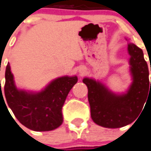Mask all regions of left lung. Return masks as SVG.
I'll list each match as a JSON object with an SVG mask.
<instances>
[{
  "label": "left lung",
  "mask_w": 151,
  "mask_h": 151,
  "mask_svg": "<svg viewBox=\"0 0 151 151\" xmlns=\"http://www.w3.org/2000/svg\"><path fill=\"white\" fill-rule=\"evenodd\" d=\"M128 51L131 56L129 64L132 83L126 93L115 94L98 81L89 78L83 80L88 87L92 119L101 127L117 129L132 123L143 111L150 91L149 70L143 51L132 43L128 45Z\"/></svg>",
  "instance_id": "8db88e82"
}]
</instances>
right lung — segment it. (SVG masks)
<instances>
[{
  "label": "right lung",
  "mask_w": 151,
  "mask_h": 151,
  "mask_svg": "<svg viewBox=\"0 0 151 151\" xmlns=\"http://www.w3.org/2000/svg\"><path fill=\"white\" fill-rule=\"evenodd\" d=\"M77 81V76H63L53 80L39 93L19 90L14 84L8 63L4 87L6 102H4L8 104L17 119L27 129L39 132L53 130L63 124L62 108ZM1 98L4 100L2 93Z\"/></svg>",
  "instance_id": "right-lung-1"
}]
</instances>
